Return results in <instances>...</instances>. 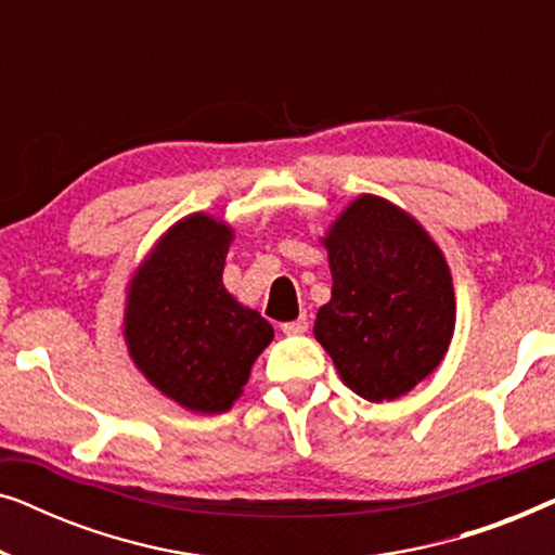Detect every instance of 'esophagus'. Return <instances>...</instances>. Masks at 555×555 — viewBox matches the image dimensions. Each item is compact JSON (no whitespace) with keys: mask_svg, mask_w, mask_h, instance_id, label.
I'll return each instance as SVG.
<instances>
[{"mask_svg":"<svg viewBox=\"0 0 555 555\" xmlns=\"http://www.w3.org/2000/svg\"><path fill=\"white\" fill-rule=\"evenodd\" d=\"M308 315L302 313L300 318H295V321H287V323H283V333L285 336H302V333L308 331Z\"/></svg>","mask_w":555,"mask_h":555,"instance_id":"esophagus-1","label":"esophagus"}]
</instances>
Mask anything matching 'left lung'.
I'll use <instances>...</instances> for the list:
<instances>
[{
	"instance_id": "obj_1",
	"label": "left lung",
	"mask_w": 555,
	"mask_h": 555,
	"mask_svg": "<svg viewBox=\"0 0 555 555\" xmlns=\"http://www.w3.org/2000/svg\"><path fill=\"white\" fill-rule=\"evenodd\" d=\"M331 300L313 333L348 389L393 401L444 359L454 333V287L442 249L397 204L361 194L328 234Z\"/></svg>"
}]
</instances>
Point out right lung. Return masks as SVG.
<instances>
[{
    "instance_id": "1",
    "label": "right lung",
    "mask_w": 555,
    "mask_h": 555,
    "mask_svg": "<svg viewBox=\"0 0 555 555\" xmlns=\"http://www.w3.org/2000/svg\"><path fill=\"white\" fill-rule=\"evenodd\" d=\"M232 237L230 224L189 215L156 242L128 285V353L151 386L189 412H227L275 336L222 283Z\"/></svg>"
}]
</instances>
